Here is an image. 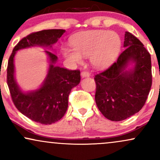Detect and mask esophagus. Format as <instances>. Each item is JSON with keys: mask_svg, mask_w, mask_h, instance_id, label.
I'll return each instance as SVG.
<instances>
[{"mask_svg": "<svg viewBox=\"0 0 160 160\" xmlns=\"http://www.w3.org/2000/svg\"><path fill=\"white\" fill-rule=\"evenodd\" d=\"M81 76L82 78H86V77H89L90 76V73L88 71H82L81 72Z\"/></svg>", "mask_w": 160, "mask_h": 160, "instance_id": "1", "label": "esophagus"}]
</instances>
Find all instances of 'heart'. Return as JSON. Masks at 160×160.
Segmentation results:
<instances>
[{"instance_id":"b5f03b06","label":"heart","mask_w":160,"mask_h":160,"mask_svg":"<svg viewBox=\"0 0 160 160\" xmlns=\"http://www.w3.org/2000/svg\"><path fill=\"white\" fill-rule=\"evenodd\" d=\"M72 48L64 47L62 54L72 63H81L82 56H90L97 68H105L115 61L121 49V38L117 33L104 30L86 32L73 37Z\"/></svg>"}]
</instances>
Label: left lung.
Listing matches in <instances>:
<instances>
[{"label":"left lung","instance_id":"1","mask_svg":"<svg viewBox=\"0 0 160 160\" xmlns=\"http://www.w3.org/2000/svg\"><path fill=\"white\" fill-rule=\"evenodd\" d=\"M124 47L117 62L94 78L97 107L112 121L126 120L140 111L152 86L151 58L144 44L126 32ZM130 61L135 62V68L126 71Z\"/></svg>","mask_w":160,"mask_h":160}]
</instances>
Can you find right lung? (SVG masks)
Masks as SVG:
<instances>
[{
	"instance_id": "add662e5",
	"label": "right lung",
	"mask_w": 160,
	"mask_h": 160,
	"mask_svg": "<svg viewBox=\"0 0 160 160\" xmlns=\"http://www.w3.org/2000/svg\"><path fill=\"white\" fill-rule=\"evenodd\" d=\"M65 32L63 29H48L31 33L15 46L8 60L7 82L14 105L28 118L41 124L54 123L63 117L68 105L70 92L80 83V71L55 66L56 55L46 51L50 65L43 86L34 92L23 93L14 78V56L19 49L33 46L52 47Z\"/></svg>"
}]
</instances>
